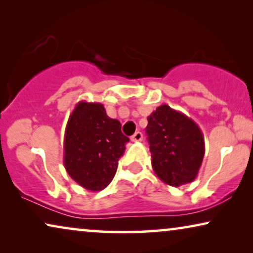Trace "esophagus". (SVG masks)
<instances>
[{
    "label": "esophagus",
    "mask_w": 253,
    "mask_h": 253,
    "mask_svg": "<svg viewBox=\"0 0 253 253\" xmlns=\"http://www.w3.org/2000/svg\"><path fill=\"white\" fill-rule=\"evenodd\" d=\"M131 140L134 141V143H138V141H141V140H143V133L139 132V131H137V132L134 133L132 137H131Z\"/></svg>",
    "instance_id": "1"
}]
</instances>
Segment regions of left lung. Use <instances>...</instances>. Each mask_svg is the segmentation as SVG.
Returning a JSON list of instances; mask_svg holds the SVG:
<instances>
[{
    "label": "left lung",
    "mask_w": 253,
    "mask_h": 253,
    "mask_svg": "<svg viewBox=\"0 0 253 253\" xmlns=\"http://www.w3.org/2000/svg\"><path fill=\"white\" fill-rule=\"evenodd\" d=\"M152 167L166 184L181 186L195 181L205 154V140L195 121L168 105L147 117Z\"/></svg>",
    "instance_id": "left-lung-1"
}]
</instances>
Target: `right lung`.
I'll list each match as a JSON object with an SVG mask.
<instances>
[{"label":"right lung","instance_id":"1","mask_svg":"<svg viewBox=\"0 0 253 253\" xmlns=\"http://www.w3.org/2000/svg\"><path fill=\"white\" fill-rule=\"evenodd\" d=\"M129 138L101 103L81 101L69 117L63 164L70 177L89 191H101L116 174Z\"/></svg>","mask_w":253,"mask_h":253}]
</instances>
